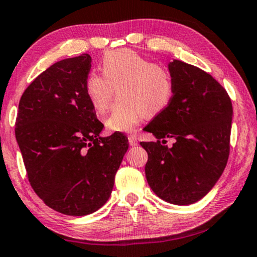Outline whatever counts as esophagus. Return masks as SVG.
<instances>
[{
	"instance_id": "34e87169",
	"label": "esophagus",
	"mask_w": 257,
	"mask_h": 257,
	"mask_svg": "<svg viewBox=\"0 0 257 257\" xmlns=\"http://www.w3.org/2000/svg\"><path fill=\"white\" fill-rule=\"evenodd\" d=\"M127 138H128L130 146H132V147L137 146V144H138V140H137V137L135 136V135H128Z\"/></svg>"
}]
</instances>
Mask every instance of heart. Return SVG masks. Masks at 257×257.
<instances>
[{
	"label": "heart",
	"instance_id": "b5f03b06",
	"mask_svg": "<svg viewBox=\"0 0 257 257\" xmlns=\"http://www.w3.org/2000/svg\"><path fill=\"white\" fill-rule=\"evenodd\" d=\"M101 74L91 71L85 80V94L97 114L108 109L117 88L116 98L105 119L113 131H131L144 115L155 116L169 106L174 96V81L165 66L152 63L128 50L109 51L100 62Z\"/></svg>",
	"mask_w": 257,
	"mask_h": 257
}]
</instances>
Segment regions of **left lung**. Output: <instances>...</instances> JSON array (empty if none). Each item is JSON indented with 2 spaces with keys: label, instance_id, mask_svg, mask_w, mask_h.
Here are the masks:
<instances>
[{
  "label": "left lung",
  "instance_id": "left-lung-1",
  "mask_svg": "<svg viewBox=\"0 0 257 257\" xmlns=\"http://www.w3.org/2000/svg\"><path fill=\"white\" fill-rule=\"evenodd\" d=\"M174 96L143 130L157 142L148 153L146 177L158 197L189 205L212 189L227 165L233 108L226 90L210 74L181 60L169 63ZM165 138H174L172 147Z\"/></svg>",
  "mask_w": 257,
  "mask_h": 257
}]
</instances>
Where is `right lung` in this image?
Here are the masks:
<instances>
[{"label": "right lung", "mask_w": 257, "mask_h": 257, "mask_svg": "<svg viewBox=\"0 0 257 257\" xmlns=\"http://www.w3.org/2000/svg\"><path fill=\"white\" fill-rule=\"evenodd\" d=\"M92 58L59 60L34 80L19 102L16 138L29 182L60 214L85 216L110 197L127 137H100L103 125L85 94Z\"/></svg>", "instance_id": "right-lung-1"}]
</instances>
